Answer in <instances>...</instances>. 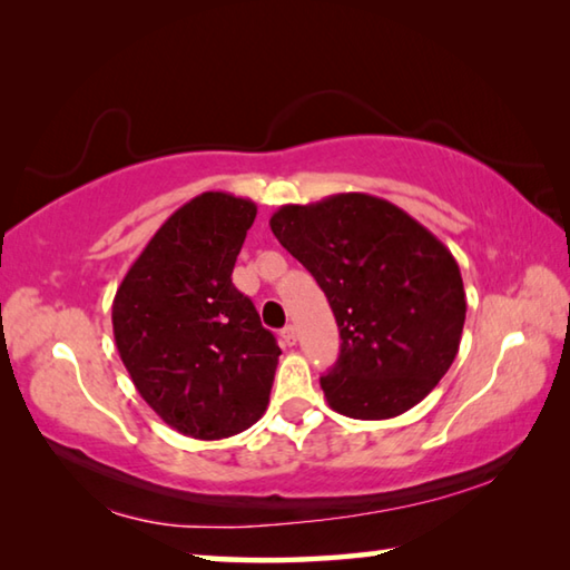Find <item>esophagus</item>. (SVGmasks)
<instances>
[{"label": "esophagus", "instance_id": "obj_1", "mask_svg": "<svg viewBox=\"0 0 570 570\" xmlns=\"http://www.w3.org/2000/svg\"><path fill=\"white\" fill-rule=\"evenodd\" d=\"M282 342H284L286 346H294V344H296V326H294V324L284 326V330H282Z\"/></svg>", "mask_w": 570, "mask_h": 570}]
</instances>
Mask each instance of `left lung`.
<instances>
[{
    "label": "left lung",
    "mask_w": 570,
    "mask_h": 570,
    "mask_svg": "<svg viewBox=\"0 0 570 570\" xmlns=\"http://www.w3.org/2000/svg\"><path fill=\"white\" fill-rule=\"evenodd\" d=\"M330 302L342 346L320 380L330 407L390 420L435 390L460 350L465 288L442 240L390 200L340 193L268 220Z\"/></svg>",
    "instance_id": "1"
}]
</instances>
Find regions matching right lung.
I'll list each match as a JSON object with an SVG mask.
<instances>
[{
  "label": "right lung",
  "instance_id": "right-lung-1",
  "mask_svg": "<svg viewBox=\"0 0 570 570\" xmlns=\"http://www.w3.org/2000/svg\"><path fill=\"white\" fill-rule=\"evenodd\" d=\"M256 204L200 193L180 206L125 274L112 334L140 397L173 430L220 440L266 412L278 344L230 282Z\"/></svg>",
  "mask_w": 570,
  "mask_h": 570
}]
</instances>
